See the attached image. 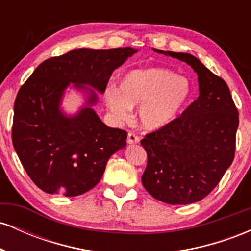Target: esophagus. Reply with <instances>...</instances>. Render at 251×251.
I'll use <instances>...</instances> for the list:
<instances>
[{"instance_id":"obj_1","label":"esophagus","mask_w":251,"mask_h":251,"mask_svg":"<svg viewBox=\"0 0 251 251\" xmlns=\"http://www.w3.org/2000/svg\"><path fill=\"white\" fill-rule=\"evenodd\" d=\"M139 140H140V138L138 137L137 134L133 133V132H128V134H127V143L128 144H137V143H139Z\"/></svg>"}]
</instances>
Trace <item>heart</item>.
I'll use <instances>...</instances> for the list:
<instances>
[{"mask_svg":"<svg viewBox=\"0 0 251 251\" xmlns=\"http://www.w3.org/2000/svg\"><path fill=\"white\" fill-rule=\"evenodd\" d=\"M190 96L188 79L157 67L131 72L120 83V92L108 88L105 93L108 108L118 119H127L131 107L140 106V123L148 129H158L171 123Z\"/></svg>","mask_w":251,"mask_h":251,"instance_id":"obj_1","label":"heart"}]
</instances>
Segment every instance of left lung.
I'll return each mask as SVG.
<instances>
[{
	"instance_id": "1",
	"label": "left lung",
	"mask_w": 251,
	"mask_h": 251,
	"mask_svg": "<svg viewBox=\"0 0 251 251\" xmlns=\"http://www.w3.org/2000/svg\"><path fill=\"white\" fill-rule=\"evenodd\" d=\"M165 54L194 68L198 74L200 97L171 123L140 140L148 153L142 183L155 200L191 204L206 197L231 165L240 118L221 76L194 55Z\"/></svg>"
}]
</instances>
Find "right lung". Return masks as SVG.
<instances>
[{
  "instance_id": "add662e5",
  "label": "right lung",
  "mask_w": 251,
  "mask_h": 251,
  "mask_svg": "<svg viewBox=\"0 0 251 251\" xmlns=\"http://www.w3.org/2000/svg\"><path fill=\"white\" fill-rule=\"evenodd\" d=\"M134 53L129 47L71 50L43 61L19 89L11 139L25 172L42 191L85 194L101 179L109 157L126 146L127 132L106 126L91 107L66 118L59 102L70 82L105 92L112 72ZM96 101L92 92L88 103Z\"/></svg>"
}]
</instances>
